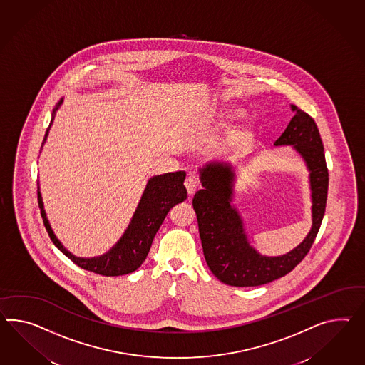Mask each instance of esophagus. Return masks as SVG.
Returning <instances> with one entry per match:
<instances>
[{
	"instance_id": "1",
	"label": "esophagus",
	"mask_w": 365,
	"mask_h": 365,
	"mask_svg": "<svg viewBox=\"0 0 365 365\" xmlns=\"http://www.w3.org/2000/svg\"><path fill=\"white\" fill-rule=\"evenodd\" d=\"M184 185L187 187V196L192 197L196 193L197 189L200 187V181L195 175H190L189 178H187Z\"/></svg>"
}]
</instances>
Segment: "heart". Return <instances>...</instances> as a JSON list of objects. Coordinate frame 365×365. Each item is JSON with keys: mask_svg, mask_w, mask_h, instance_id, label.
Instances as JSON below:
<instances>
[{"mask_svg": "<svg viewBox=\"0 0 365 365\" xmlns=\"http://www.w3.org/2000/svg\"><path fill=\"white\" fill-rule=\"evenodd\" d=\"M250 125L252 124H247L246 127H240V128H234L232 131L227 133L226 139H225V144L226 145H234L237 141H240V139L245 136V133L250 130Z\"/></svg>", "mask_w": 365, "mask_h": 365, "instance_id": "obj_1", "label": "heart"}]
</instances>
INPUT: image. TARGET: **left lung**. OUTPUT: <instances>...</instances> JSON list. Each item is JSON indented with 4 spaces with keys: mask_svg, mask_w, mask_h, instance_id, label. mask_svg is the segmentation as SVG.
<instances>
[{
    "mask_svg": "<svg viewBox=\"0 0 365 365\" xmlns=\"http://www.w3.org/2000/svg\"><path fill=\"white\" fill-rule=\"evenodd\" d=\"M295 113L287 128L274 143L291 145L304 160L309 172L312 226L295 249L279 257H266L250 246L240 212L232 205L233 167L213 161L200 169L204 189L193 197V209L205 261L215 277L229 286H261L284 277L307 255L322 224L328 192V169L318 127L309 113L291 104Z\"/></svg>",
    "mask_w": 365,
    "mask_h": 365,
    "instance_id": "8db88e82",
    "label": "left lung"
}]
</instances>
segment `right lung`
I'll return each instance as SVG.
<instances>
[{
	"instance_id": "1",
	"label": "right lung",
	"mask_w": 365,
	"mask_h": 365,
	"mask_svg": "<svg viewBox=\"0 0 365 365\" xmlns=\"http://www.w3.org/2000/svg\"><path fill=\"white\" fill-rule=\"evenodd\" d=\"M62 103L63 98L58 102L56 108L53 110V119L45 133L43 143L46 141L56 113ZM185 176L187 173L184 170H178L173 173H165L150 178L147 182V187L144 189L140 202L133 213L131 222L123 234L122 238L106 254L94 258L75 257L74 254L66 250L48 224L39 187L38 204L47 233L53 243L67 258H70L75 264H78L84 270L93 271L95 274L104 277H118L133 272L140 267L141 263L145 261L148 255L152 241L163 224L165 215H168L169 210L173 206L187 200V189L184 187Z\"/></svg>"
}]
</instances>
